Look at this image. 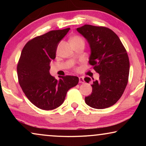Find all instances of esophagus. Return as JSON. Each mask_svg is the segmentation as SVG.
<instances>
[{"label":"esophagus","instance_id":"obj_1","mask_svg":"<svg viewBox=\"0 0 146 146\" xmlns=\"http://www.w3.org/2000/svg\"><path fill=\"white\" fill-rule=\"evenodd\" d=\"M79 83L80 84L84 83V80L83 77H79Z\"/></svg>","mask_w":146,"mask_h":146}]
</instances>
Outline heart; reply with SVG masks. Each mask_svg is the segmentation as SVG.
Returning <instances> with one entry per match:
<instances>
[{"label": "heart", "mask_w": 146, "mask_h": 146, "mask_svg": "<svg viewBox=\"0 0 146 146\" xmlns=\"http://www.w3.org/2000/svg\"><path fill=\"white\" fill-rule=\"evenodd\" d=\"M80 41H83L82 38L81 37L78 36H75L72 37L70 40L71 44H74V43L78 42H80Z\"/></svg>", "instance_id": "obj_1"}]
</instances>
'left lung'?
Segmentation results:
<instances>
[{
  "instance_id": "obj_1",
  "label": "left lung",
  "mask_w": 146,
  "mask_h": 146,
  "mask_svg": "<svg viewBox=\"0 0 146 146\" xmlns=\"http://www.w3.org/2000/svg\"><path fill=\"white\" fill-rule=\"evenodd\" d=\"M76 30L88 42L89 63L100 75L98 80L93 81L92 92L85 98V102L96 109L110 107L120 98L127 86L129 72L127 52L110 29L86 25ZM84 80L89 83L91 78L86 77Z\"/></svg>"
}]
</instances>
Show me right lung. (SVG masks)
<instances>
[{
	"label": "right lung",
	"instance_id": "obj_1",
	"mask_svg": "<svg viewBox=\"0 0 146 146\" xmlns=\"http://www.w3.org/2000/svg\"><path fill=\"white\" fill-rule=\"evenodd\" d=\"M69 30L52 31L36 37L22 50L17 66L19 84L28 99L40 109L51 110L59 107L68 90L79 82L77 76H66L56 80L50 74V63Z\"/></svg>",
	"mask_w": 146,
	"mask_h": 146
}]
</instances>
